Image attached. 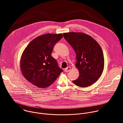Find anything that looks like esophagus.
Wrapping results in <instances>:
<instances>
[{
  "label": "esophagus",
  "instance_id": "esophagus-1",
  "mask_svg": "<svg viewBox=\"0 0 123 123\" xmlns=\"http://www.w3.org/2000/svg\"><path fill=\"white\" fill-rule=\"evenodd\" d=\"M71 68H70L69 67H67V68L64 69V72H68L69 71H71Z\"/></svg>",
  "mask_w": 123,
  "mask_h": 123
}]
</instances>
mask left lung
Returning a JSON list of instances; mask_svg holds the SVG:
<instances>
[{
  "instance_id": "8db88e82",
  "label": "left lung",
  "mask_w": 123,
  "mask_h": 123,
  "mask_svg": "<svg viewBox=\"0 0 123 123\" xmlns=\"http://www.w3.org/2000/svg\"><path fill=\"white\" fill-rule=\"evenodd\" d=\"M64 37L74 49L79 76L73 82L82 87L90 86L100 78L104 68L103 50L92 37L82 32L64 33Z\"/></svg>"
}]
</instances>
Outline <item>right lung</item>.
<instances>
[{"label": "right lung", "instance_id": "add662e5", "mask_svg": "<svg viewBox=\"0 0 123 123\" xmlns=\"http://www.w3.org/2000/svg\"><path fill=\"white\" fill-rule=\"evenodd\" d=\"M63 37L61 33L42 35L24 49L20 59L21 71L25 79L36 86H49L63 72L51 55L55 45Z\"/></svg>", "mask_w": 123, "mask_h": 123}]
</instances>
